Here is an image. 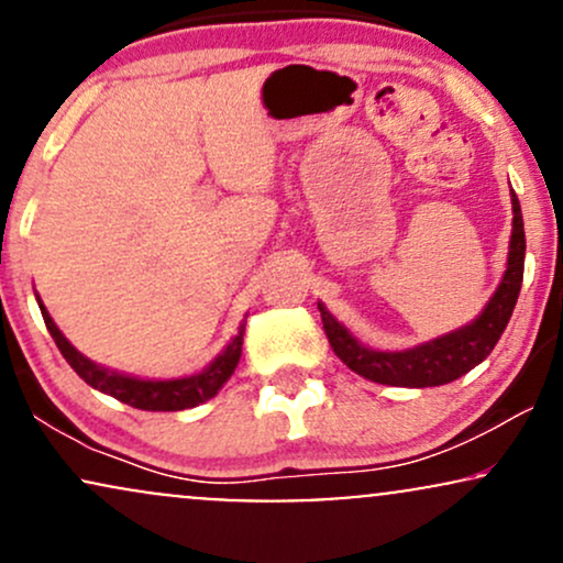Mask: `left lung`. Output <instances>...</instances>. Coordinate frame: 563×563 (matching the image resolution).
Listing matches in <instances>:
<instances>
[{"instance_id":"obj_1","label":"left lung","mask_w":563,"mask_h":563,"mask_svg":"<svg viewBox=\"0 0 563 563\" xmlns=\"http://www.w3.org/2000/svg\"><path fill=\"white\" fill-rule=\"evenodd\" d=\"M510 203H514V232H510L508 245V269L479 318L461 331L407 349V352H376V349L360 344L322 303H318L322 328H325L328 341H331L341 363L363 378L376 380V384L410 386V389L450 384V380L466 376L471 367L479 365L506 331L510 312L519 299L521 277H525V219H521L516 192H510Z\"/></svg>"}]
</instances>
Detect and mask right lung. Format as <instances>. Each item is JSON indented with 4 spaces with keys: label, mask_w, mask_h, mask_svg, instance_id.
Returning a JSON list of instances; mask_svg holds the SVG:
<instances>
[{
    "label": "right lung",
    "mask_w": 563,
    "mask_h": 563,
    "mask_svg": "<svg viewBox=\"0 0 563 563\" xmlns=\"http://www.w3.org/2000/svg\"><path fill=\"white\" fill-rule=\"evenodd\" d=\"M42 309L44 325H47L49 335L55 339L57 349H60L63 357L68 360V365L74 367L79 376L87 380L95 389L111 394V397L119 399V402H126L137 410H187V407H196L206 399H211L214 394L222 389V384L232 376V371L238 367V360H241V346H243V331L232 339V344L224 349L222 354L206 367L203 373L190 378H177V380H142V378H129L121 376V373L106 371V367L95 365L92 360H87L84 354L76 352L74 346L68 344V339L57 331L53 318L47 314L44 303H38Z\"/></svg>",
    "instance_id": "obj_1"
}]
</instances>
